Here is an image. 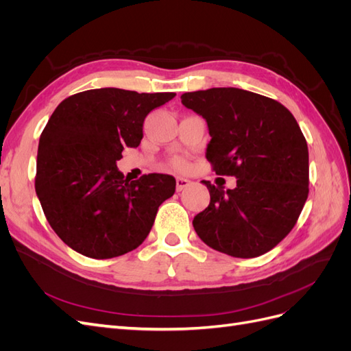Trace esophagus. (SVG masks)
<instances>
[{
	"mask_svg": "<svg viewBox=\"0 0 351 351\" xmlns=\"http://www.w3.org/2000/svg\"><path fill=\"white\" fill-rule=\"evenodd\" d=\"M176 183H177V192H182V190H184L190 184V180L183 178V177H177Z\"/></svg>",
	"mask_w": 351,
	"mask_h": 351,
	"instance_id": "1",
	"label": "esophagus"
}]
</instances>
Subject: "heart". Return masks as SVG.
<instances>
[{
	"label": "heart",
	"instance_id": "obj_1",
	"mask_svg": "<svg viewBox=\"0 0 351 351\" xmlns=\"http://www.w3.org/2000/svg\"><path fill=\"white\" fill-rule=\"evenodd\" d=\"M174 165H176L177 168L182 169V168H184V167H186V162L183 161V159H177V161L174 162Z\"/></svg>",
	"mask_w": 351,
	"mask_h": 351
}]
</instances>
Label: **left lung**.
I'll list each match as a JSON object with an SVG mask.
<instances>
[{
  "label": "left lung",
  "mask_w": 351,
  "mask_h": 351,
  "mask_svg": "<svg viewBox=\"0 0 351 351\" xmlns=\"http://www.w3.org/2000/svg\"><path fill=\"white\" fill-rule=\"evenodd\" d=\"M182 104L206 120V159L218 176H234L210 195L193 218L197 236L214 250L256 258L289 234L309 195V151L293 114L259 93L212 88L182 95Z\"/></svg>",
  "instance_id": "obj_1"
}]
</instances>
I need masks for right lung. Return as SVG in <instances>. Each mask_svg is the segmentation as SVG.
<instances>
[{
    "instance_id": "obj_1",
    "label": "right lung",
    "mask_w": 351,
    "mask_h": 351,
    "mask_svg": "<svg viewBox=\"0 0 351 351\" xmlns=\"http://www.w3.org/2000/svg\"><path fill=\"white\" fill-rule=\"evenodd\" d=\"M173 92L137 93L117 88L71 95L40 134L35 190L49 226L69 247L110 259L139 247L159 205L176 192V178H124L117 168L124 147H137L143 121Z\"/></svg>"
}]
</instances>
